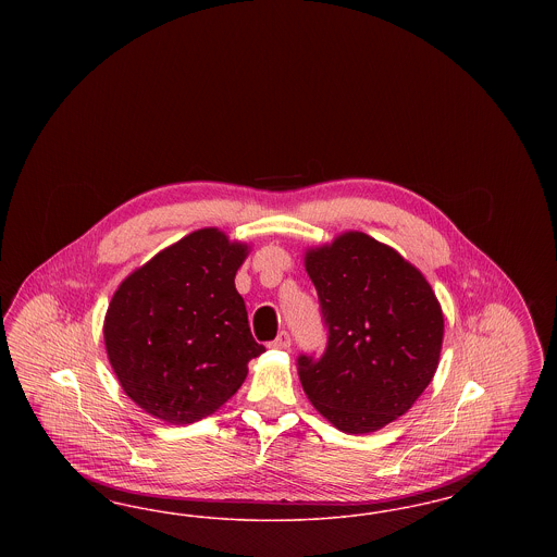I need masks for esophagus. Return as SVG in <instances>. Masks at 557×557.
I'll use <instances>...</instances> for the list:
<instances>
[{
	"label": "esophagus",
	"instance_id": "1",
	"mask_svg": "<svg viewBox=\"0 0 557 557\" xmlns=\"http://www.w3.org/2000/svg\"><path fill=\"white\" fill-rule=\"evenodd\" d=\"M271 348H277V350H286V348H290V334L288 332H280L277 334V338L271 343Z\"/></svg>",
	"mask_w": 557,
	"mask_h": 557
}]
</instances>
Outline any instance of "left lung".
I'll use <instances>...</instances> for the list:
<instances>
[{"label":"left lung","mask_w":557,"mask_h":557,"mask_svg":"<svg viewBox=\"0 0 557 557\" xmlns=\"http://www.w3.org/2000/svg\"><path fill=\"white\" fill-rule=\"evenodd\" d=\"M327 325L321 359H298L319 413L346 434H370L400 416L432 382L445 336L424 273L363 232L305 250Z\"/></svg>","instance_id":"8db88e82"}]
</instances>
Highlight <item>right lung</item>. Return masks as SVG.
Masks as SVG:
<instances>
[{
  "label": "right lung",
  "instance_id": "1",
  "mask_svg": "<svg viewBox=\"0 0 557 557\" xmlns=\"http://www.w3.org/2000/svg\"><path fill=\"white\" fill-rule=\"evenodd\" d=\"M250 244L205 227L162 248L119 284L104 318L112 371L137 407L194 424L238 393L255 343L236 273Z\"/></svg>",
  "mask_w": 557,
  "mask_h": 557
}]
</instances>
